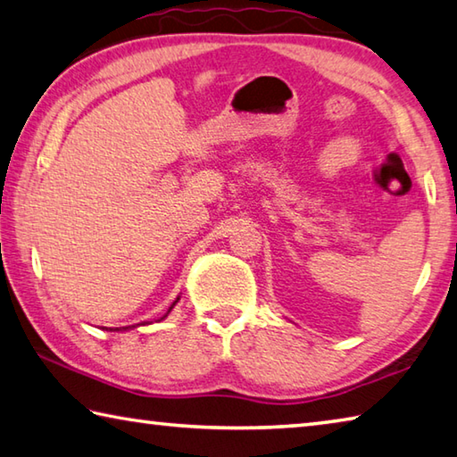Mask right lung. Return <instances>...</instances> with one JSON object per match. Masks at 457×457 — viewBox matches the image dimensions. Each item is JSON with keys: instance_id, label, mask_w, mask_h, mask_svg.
<instances>
[{"instance_id": "right-lung-1", "label": "right lung", "mask_w": 457, "mask_h": 457, "mask_svg": "<svg viewBox=\"0 0 457 457\" xmlns=\"http://www.w3.org/2000/svg\"><path fill=\"white\" fill-rule=\"evenodd\" d=\"M173 303H176V302H173ZM171 308H173V305H171ZM171 308H170V310H171ZM168 313H170V312H168ZM128 328H134V326H128ZM128 328H123V329H128ZM115 331H120V329L115 328Z\"/></svg>"}]
</instances>
